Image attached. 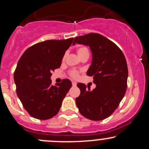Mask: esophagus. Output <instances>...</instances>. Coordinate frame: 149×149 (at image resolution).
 Here are the masks:
<instances>
[{
	"mask_svg": "<svg viewBox=\"0 0 149 149\" xmlns=\"http://www.w3.org/2000/svg\"><path fill=\"white\" fill-rule=\"evenodd\" d=\"M72 85H73V86L76 87V85H77V83H76V82H72Z\"/></svg>",
	"mask_w": 149,
	"mask_h": 149,
	"instance_id": "34e87169",
	"label": "esophagus"
}]
</instances>
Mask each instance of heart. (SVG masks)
<instances>
[{
	"mask_svg": "<svg viewBox=\"0 0 149 149\" xmlns=\"http://www.w3.org/2000/svg\"><path fill=\"white\" fill-rule=\"evenodd\" d=\"M77 52H78V54L80 57L81 56H83V54H86V53H89V51L87 47H80L77 49ZM66 53H65L64 57H63V60H64V59H66ZM70 75H71V76L73 77V78H78V76H79V71H76V70H71V71H70Z\"/></svg>",
	"mask_w": 149,
	"mask_h": 149,
	"instance_id": "heart-1",
	"label": "heart"
}]
</instances>
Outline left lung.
<instances>
[{
	"instance_id": "obj_1",
	"label": "left lung",
	"mask_w": 149,
	"mask_h": 149,
	"mask_svg": "<svg viewBox=\"0 0 149 149\" xmlns=\"http://www.w3.org/2000/svg\"><path fill=\"white\" fill-rule=\"evenodd\" d=\"M76 43L88 45L92 61L87 75L93 76L96 88L90 90L78 83L80 95L76 103L82 116L92 120H102L115 111L127 89L128 69L125 57L117 45L99 33H90L74 38Z\"/></svg>"
}]
</instances>
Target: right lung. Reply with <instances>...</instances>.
<instances>
[{"instance_id": "obj_1", "label": "right lung", "mask_w": 149, "mask_h": 149, "mask_svg": "<svg viewBox=\"0 0 149 149\" xmlns=\"http://www.w3.org/2000/svg\"><path fill=\"white\" fill-rule=\"evenodd\" d=\"M73 38L47 40L29 47L19 60L14 73L17 96L31 116L39 120L52 118L71 88L69 79L52 85L51 72L60 67L65 52Z\"/></svg>"}]
</instances>
